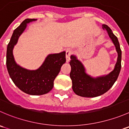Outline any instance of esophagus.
<instances>
[{"mask_svg": "<svg viewBox=\"0 0 129 129\" xmlns=\"http://www.w3.org/2000/svg\"><path fill=\"white\" fill-rule=\"evenodd\" d=\"M72 53V50L71 49H67L66 50V62H69L70 61V56Z\"/></svg>", "mask_w": 129, "mask_h": 129, "instance_id": "obj_1", "label": "esophagus"}]
</instances>
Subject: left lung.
<instances>
[{
	"label": "left lung",
	"instance_id": "obj_1",
	"mask_svg": "<svg viewBox=\"0 0 129 129\" xmlns=\"http://www.w3.org/2000/svg\"><path fill=\"white\" fill-rule=\"evenodd\" d=\"M103 28L115 45L117 52V59L114 68L109 74L93 77L88 74L82 62L76 55H71L70 77L72 82V90L75 94L83 97H95L104 94L112 87L117 79L121 69L122 51L117 37L113 34L110 27L103 24Z\"/></svg>",
	"mask_w": 129,
	"mask_h": 129
}]
</instances>
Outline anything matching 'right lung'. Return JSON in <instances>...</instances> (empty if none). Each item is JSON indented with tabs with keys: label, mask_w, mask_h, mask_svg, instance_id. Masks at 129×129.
<instances>
[{
	"label": "right lung",
	"mask_w": 129,
	"mask_h": 129,
	"mask_svg": "<svg viewBox=\"0 0 129 129\" xmlns=\"http://www.w3.org/2000/svg\"><path fill=\"white\" fill-rule=\"evenodd\" d=\"M37 19H27L14 30L7 49L6 65L10 77L15 85L22 92L31 95H41L50 92L54 81L66 62V52L49 54L42 64L36 70H29L15 62L13 50L18 40L30 22Z\"/></svg>",
	"instance_id": "right-lung-1"
}]
</instances>
